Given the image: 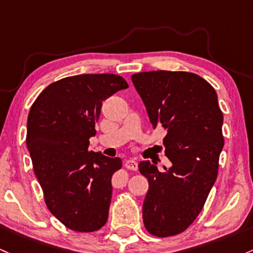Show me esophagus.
I'll list each match as a JSON object with an SVG mask.
<instances>
[{
    "label": "esophagus",
    "instance_id": "esophagus-1",
    "mask_svg": "<svg viewBox=\"0 0 253 253\" xmlns=\"http://www.w3.org/2000/svg\"><path fill=\"white\" fill-rule=\"evenodd\" d=\"M125 167H126L127 169H129V170H137V169H138L137 161L127 160L126 162H125Z\"/></svg>",
    "mask_w": 253,
    "mask_h": 253
}]
</instances>
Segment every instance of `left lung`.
Returning <instances> with one entry per match:
<instances>
[{
	"label": "left lung",
	"instance_id": "obj_1",
	"mask_svg": "<svg viewBox=\"0 0 253 253\" xmlns=\"http://www.w3.org/2000/svg\"><path fill=\"white\" fill-rule=\"evenodd\" d=\"M131 79L154 128L167 132L163 145L171 162L165 171L149 161L138 166L149 181L144 226L152 235L171 237L196 220L215 184L223 115L215 88L194 73L141 72Z\"/></svg>",
	"mask_w": 253,
	"mask_h": 253
}]
</instances>
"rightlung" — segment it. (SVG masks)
I'll use <instances>...</instances> for the list:
<instances>
[{"label": "right lung", "instance_id": "right-lung-1", "mask_svg": "<svg viewBox=\"0 0 253 253\" xmlns=\"http://www.w3.org/2000/svg\"><path fill=\"white\" fill-rule=\"evenodd\" d=\"M128 87L116 74L57 80L37 97L27 118L26 144L50 212L76 232H95L108 220L119 157L88 150L102 102Z\"/></svg>", "mask_w": 253, "mask_h": 253}]
</instances>
